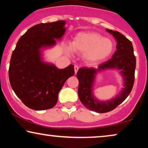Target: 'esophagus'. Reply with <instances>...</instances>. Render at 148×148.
I'll return each instance as SVG.
<instances>
[{"label": "esophagus", "instance_id": "esophagus-1", "mask_svg": "<svg viewBox=\"0 0 148 148\" xmlns=\"http://www.w3.org/2000/svg\"><path fill=\"white\" fill-rule=\"evenodd\" d=\"M79 68V67L78 66L75 65V66H74V70H75V74L77 73V72Z\"/></svg>", "mask_w": 148, "mask_h": 148}]
</instances>
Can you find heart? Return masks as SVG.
Instances as JSON below:
<instances>
[{
	"label": "heart",
	"instance_id": "1",
	"mask_svg": "<svg viewBox=\"0 0 148 148\" xmlns=\"http://www.w3.org/2000/svg\"><path fill=\"white\" fill-rule=\"evenodd\" d=\"M114 42L110 38H104L96 32H79L73 38L72 46L66 51L69 53L75 51L83 54L87 62L95 63L108 58L114 50Z\"/></svg>",
	"mask_w": 148,
	"mask_h": 148
}]
</instances>
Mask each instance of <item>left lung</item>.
I'll list each match as a JSON object with an SVG mask.
<instances>
[{"mask_svg":"<svg viewBox=\"0 0 148 148\" xmlns=\"http://www.w3.org/2000/svg\"><path fill=\"white\" fill-rule=\"evenodd\" d=\"M117 42L116 50L112 58L97 69L82 67L77 73L79 80L78 96L83 104L89 110L98 113L110 112L121 104L132 90L135 79L136 58L130 40L117 31L106 29ZM107 69H118L123 76L124 88L115 98L108 101H99L92 94V86L97 73Z\"/></svg>","mask_w":148,"mask_h":148,"instance_id":"8db88e82","label":"left lung"}]
</instances>
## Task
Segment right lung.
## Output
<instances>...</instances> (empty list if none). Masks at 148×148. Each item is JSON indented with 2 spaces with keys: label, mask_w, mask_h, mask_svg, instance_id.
<instances>
[{
  "label": "right lung",
  "mask_w": 148,
  "mask_h": 148,
  "mask_svg": "<svg viewBox=\"0 0 148 148\" xmlns=\"http://www.w3.org/2000/svg\"><path fill=\"white\" fill-rule=\"evenodd\" d=\"M66 22L60 20L39 23L29 28L18 40L12 53L9 69L14 92L28 108L43 110L53 108L64 82L75 73L70 64L59 69L44 62L42 51L52 47L63 36Z\"/></svg>",
  "instance_id": "right-lung-1"
}]
</instances>
